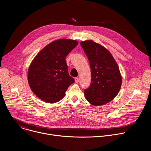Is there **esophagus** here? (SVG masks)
<instances>
[{
	"label": "esophagus",
	"instance_id": "obj_1",
	"mask_svg": "<svg viewBox=\"0 0 151 151\" xmlns=\"http://www.w3.org/2000/svg\"><path fill=\"white\" fill-rule=\"evenodd\" d=\"M75 82H76V83L79 82V79L78 78H75Z\"/></svg>",
	"mask_w": 151,
	"mask_h": 151
}]
</instances>
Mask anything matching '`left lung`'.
<instances>
[{"label":"left lung","instance_id":"8db88e82","mask_svg":"<svg viewBox=\"0 0 151 151\" xmlns=\"http://www.w3.org/2000/svg\"><path fill=\"white\" fill-rule=\"evenodd\" d=\"M81 45L90 62L91 81L84 90L85 99L94 106L112 100L119 93L122 77L119 67L111 53L93 40L81 42Z\"/></svg>","mask_w":151,"mask_h":151}]
</instances>
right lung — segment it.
<instances>
[{
  "label": "right lung",
  "instance_id": "add662e5",
  "mask_svg": "<svg viewBox=\"0 0 151 151\" xmlns=\"http://www.w3.org/2000/svg\"><path fill=\"white\" fill-rule=\"evenodd\" d=\"M78 44L75 40H54L34 58L28 69L27 79L33 93L47 103L61 100L75 81L68 73L66 57Z\"/></svg>",
  "mask_w": 151,
  "mask_h": 151
}]
</instances>
